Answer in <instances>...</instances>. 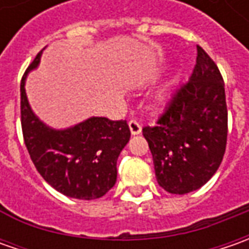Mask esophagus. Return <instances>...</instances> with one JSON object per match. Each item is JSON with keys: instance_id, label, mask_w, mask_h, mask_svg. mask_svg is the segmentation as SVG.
Returning a JSON list of instances; mask_svg holds the SVG:
<instances>
[{"instance_id": "1", "label": "esophagus", "mask_w": 249, "mask_h": 249, "mask_svg": "<svg viewBox=\"0 0 249 249\" xmlns=\"http://www.w3.org/2000/svg\"><path fill=\"white\" fill-rule=\"evenodd\" d=\"M129 127H130V131H131V134H133V136H136V134H140V133H141V124H140L139 122H137L136 119L130 120Z\"/></svg>"}]
</instances>
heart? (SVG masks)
I'll return each mask as SVG.
<instances>
[{
    "mask_svg": "<svg viewBox=\"0 0 249 249\" xmlns=\"http://www.w3.org/2000/svg\"><path fill=\"white\" fill-rule=\"evenodd\" d=\"M162 98H163V94H162V92L157 95V100H158V101H160V100H162Z\"/></svg>",
    "mask_w": 249,
    "mask_h": 249,
    "instance_id": "1",
    "label": "heart"
}]
</instances>
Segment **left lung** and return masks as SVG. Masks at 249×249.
<instances>
[{"label":"left lung","instance_id":"8db88e82","mask_svg":"<svg viewBox=\"0 0 249 249\" xmlns=\"http://www.w3.org/2000/svg\"><path fill=\"white\" fill-rule=\"evenodd\" d=\"M158 184L170 194L202 187L219 169L227 142L223 77L211 56L196 45L188 82L173 94L155 126H145Z\"/></svg>","mask_w":249,"mask_h":249}]
</instances>
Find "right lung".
Listing matches in <instances>:
<instances>
[{
    "label": "right lung",
    "instance_id": "right-lung-1",
    "mask_svg": "<svg viewBox=\"0 0 249 249\" xmlns=\"http://www.w3.org/2000/svg\"><path fill=\"white\" fill-rule=\"evenodd\" d=\"M41 53L20 83V116L26 148L43 178L61 194L97 199L116 183V162L130 140L126 120L92 116L69 129L56 130L38 119L27 101L24 80L40 63Z\"/></svg>",
    "mask_w": 249,
    "mask_h": 249
}]
</instances>
